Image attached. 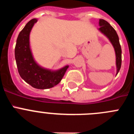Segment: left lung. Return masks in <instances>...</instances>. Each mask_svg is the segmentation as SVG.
Masks as SVG:
<instances>
[{
    "label": "left lung",
    "mask_w": 134,
    "mask_h": 134,
    "mask_svg": "<svg viewBox=\"0 0 134 134\" xmlns=\"http://www.w3.org/2000/svg\"><path fill=\"white\" fill-rule=\"evenodd\" d=\"M99 25L100 26V27L98 29L99 31L105 36L107 37L115 49L116 58V68H117L116 75H117L121 66V48L119 43V37L116 31L113 29V27L105 20L99 19Z\"/></svg>",
    "instance_id": "obj_1"
}]
</instances>
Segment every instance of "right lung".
<instances>
[{
	"instance_id": "add662e5",
	"label": "right lung",
	"mask_w": 134,
	"mask_h": 134,
	"mask_svg": "<svg viewBox=\"0 0 134 134\" xmlns=\"http://www.w3.org/2000/svg\"><path fill=\"white\" fill-rule=\"evenodd\" d=\"M37 19L29 21L20 32L16 39L15 57L19 75L22 79L37 89H48L61 81L68 65L57 70L43 68L37 63L30 48L29 35Z\"/></svg>"
}]
</instances>
